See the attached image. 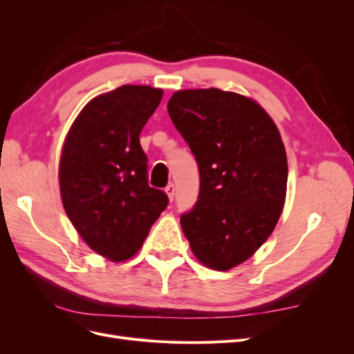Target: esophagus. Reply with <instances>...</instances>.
<instances>
[{"label":"esophagus","mask_w":354,"mask_h":354,"mask_svg":"<svg viewBox=\"0 0 354 354\" xmlns=\"http://www.w3.org/2000/svg\"><path fill=\"white\" fill-rule=\"evenodd\" d=\"M165 192H167V195H168V198H169V201H173L174 199V192H176V187H174V185L173 183H169L167 187H165Z\"/></svg>","instance_id":"34e87169"}]
</instances>
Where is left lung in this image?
I'll use <instances>...</instances> for the list:
<instances>
[{
	"label": "left lung",
	"instance_id": "1",
	"mask_svg": "<svg viewBox=\"0 0 354 354\" xmlns=\"http://www.w3.org/2000/svg\"><path fill=\"white\" fill-rule=\"evenodd\" d=\"M168 113L201 180L181 229L202 264L229 270L260 248L282 214L288 162L281 134L259 103L218 88L176 91Z\"/></svg>",
	"mask_w": 354,
	"mask_h": 354
}]
</instances>
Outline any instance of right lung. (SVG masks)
<instances>
[{"mask_svg": "<svg viewBox=\"0 0 354 354\" xmlns=\"http://www.w3.org/2000/svg\"><path fill=\"white\" fill-rule=\"evenodd\" d=\"M162 99L147 85L122 87L87 103L60 156L62 202L91 250L124 261L133 257L167 205L165 192L147 181L140 133Z\"/></svg>", "mask_w": 354, "mask_h": 354, "instance_id": "1", "label": "right lung"}]
</instances>
